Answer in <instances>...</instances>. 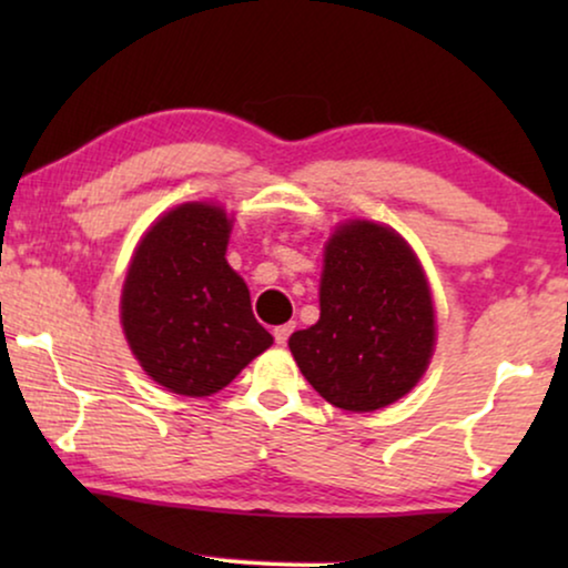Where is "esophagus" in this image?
I'll list each match as a JSON object with an SVG mask.
<instances>
[{
    "label": "esophagus",
    "mask_w": 568,
    "mask_h": 568,
    "mask_svg": "<svg viewBox=\"0 0 568 568\" xmlns=\"http://www.w3.org/2000/svg\"><path fill=\"white\" fill-rule=\"evenodd\" d=\"M292 331H294V323L276 325V328H274V338H276V344H278V346H286V341H290Z\"/></svg>",
    "instance_id": "34e87169"
}]
</instances>
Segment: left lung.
<instances>
[{
  "label": "left lung",
  "instance_id": "1",
  "mask_svg": "<svg viewBox=\"0 0 568 568\" xmlns=\"http://www.w3.org/2000/svg\"><path fill=\"white\" fill-rule=\"evenodd\" d=\"M434 338L432 292L406 240L367 220L336 227L325 243L321 321L290 338L307 383L336 408H385L422 379Z\"/></svg>",
  "mask_w": 568,
  "mask_h": 568
}]
</instances>
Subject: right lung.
<instances>
[{"label": "right lung", "mask_w": 568, "mask_h": 568, "mask_svg": "<svg viewBox=\"0 0 568 568\" xmlns=\"http://www.w3.org/2000/svg\"><path fill=\"white\" fill-rule=\"evenodd\" d=\"M232 220L191 201L146 230L121 292V325L154 383L175 395L220 393L274 344L251 292L224 258Z\"/></svg>", "instance_id": "1"}]
</instances>
